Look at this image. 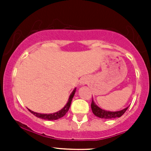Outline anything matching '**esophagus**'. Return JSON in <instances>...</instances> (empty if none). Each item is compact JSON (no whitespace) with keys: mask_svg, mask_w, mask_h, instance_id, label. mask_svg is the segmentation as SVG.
<instances>
[{"mask_svg":"<svg viewBox=\"0 0 151 151\" xmlns=\"http://www.w3.org/2000/svg\"><path fill=\"white\" fill-rule=\"evenodd\" d=\"M85 83H86V81H85V80H82V84H85Z\"/></svg>","mask_w":151,"mask_h":151,"instance_id":"34e87169","label":"esophagus"}]
</instances>
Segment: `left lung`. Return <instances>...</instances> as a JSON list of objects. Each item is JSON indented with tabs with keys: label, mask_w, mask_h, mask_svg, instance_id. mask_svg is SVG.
I'll list each match as a JSON object with an SVG mask.
<instances>
[{
	"label": "left lung",
	"mask_w": 151,
	"mask_h": 151,
	"mask_svg": "<svg viewBox=\"0 0 151 151\" xmlns=\"http://www.w3.org/2000/svg\"><path fill=\"white\" fill-rule=\"evenodd\" d=\"M91 110L93 113L96 116L99 117L101 119H114V118H118V117H120L123 115L125 112L127 110V109L129 107H126L123 110H120V111H116V112H110V111H106V110H104L102 109H101L100 107L97 106V105L94 104V101L92 100L91 101Z\"/></svg>",
	"instance_id": "1"
}]
</instances>
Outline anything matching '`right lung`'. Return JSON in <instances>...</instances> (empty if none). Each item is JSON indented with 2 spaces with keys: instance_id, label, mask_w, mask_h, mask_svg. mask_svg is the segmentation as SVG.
Returning a JSON list of instances; mask_svg holds the SVG:
<instances>
[{
  "instance_id": "obj_1",
  "label": "right lung",
  "mask_w": 151,
  "mask_h": 151,
  "mask_svg": "<svg viewBox=\"0 0 151 151\" xmlns=\"http://www.w3.org/2000/svg\"><path fill=\"white\" fill-rule=\"evenodd\" d=\"M75 93H76V89H74V91L72 92V94H70V96H69V101H68L66 106H64L62 110L57 112V113H50V114H41V113H35V112H33L30 110H29V111L32 113L33 115L35 116L38 117V118L43 119H47V120H56V119H58L63 116L68 112L69 107H70V105H71L72 100H73V96H74Z\"/></svg>"
}]
</instances>
